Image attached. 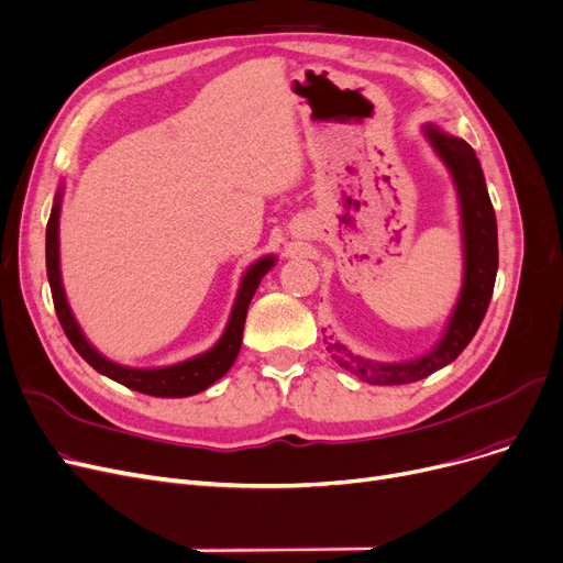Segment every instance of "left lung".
I'll return each instance as SVG.
<instances>
[{
	"label": "left lung",
	"mask_w": 563,
	"mask_h": 563,
	"mask_svg": "<svg viewBox=\"0 0 563 563\" xmlns=\"http://www.w3.org/2000/svg\"><path fill=\"white\" fill-rule=\"evenodd\" d=\"M428 137L434 144L437 154L442 156L455 179L460 205H462V230H464V285L457 308L451 317V324L442 342L423 358L411 363H394L382 365L373 361H363L352 356L342 345H331L329 352H335L338 363L342 368L354 373L368 384H409L419 382L434 371L444 368L451 361L460 356V352L470 345V340L476 335L483 317L493 299L499 251H497V218L487 195L483 169L472 146L439 133L428 126Z\"/></svg>",
	"instance_id": "8db88e82"
}]
</instances>
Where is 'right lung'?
I'll return each instance as SVG.
<instances>
[{"instance_id":"1","label":"right lung","mask_w":563,"mask_h":563,"mask_svg":"<svg viewBox=\"0 0 563 563\" xmlns=\"http://www.w3.org/2000/svg\"><path fill=\"white\" fill-rule=\"evenodd\" d=\"M57 228H59V198L53 207L51 221H47L45 230V268H47V280H51V291H53V301L55 310L59 317V324L70 340V345L76 347V352L91 365L93 371H99L101 375L124 384L133 390H140V394L146 396H156V398H186L195 396L211 386L216 379H221L230 368L241 350V335H243V324H246V312L251 306V299L255 295V289L262 280V276L274 266V257H264L257 264L249 268V274L243 276L239 297L230 317V324L223 333V338L218 340V345L209 350L202 356H195L190 361L169 365V368H156V371H133L124 368V365H117L108 358H103L99 352H96L85 335L80 333V327L73 320V314L68 310L66 297H64V287L59 278V239H57Z\"/></svg>"}]
</instances>
